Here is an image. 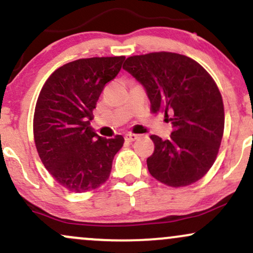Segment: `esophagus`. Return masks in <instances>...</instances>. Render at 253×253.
<instances>
[{"mask_svg":"<svg viewBox=\"0 0 253 253\" xmlns=\"http://www.w3.org/2000/svg\"><path fill=\"white\" fill-rule=\"evenodd\" d=\"M138 134H133V133H128V134L125 135V140L128 141V143H132V141H134L138 139Z\"/></svg>","mask_w":253,"mask_h":253,"instance_id":"esophagus-1","label":"esophagus"}]
</instances>
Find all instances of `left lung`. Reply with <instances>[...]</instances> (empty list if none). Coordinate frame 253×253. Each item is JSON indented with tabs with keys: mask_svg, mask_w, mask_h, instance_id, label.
I'll return each mask as SVG.
<instances>
[{
	"mask_svg": "<svg viewBox=\"0 0 253 253\" xmlns=\"http://www.w3.org/2000/svg\"><path fill=\"white\" fill-rule=\"evenodd\" d=\"M123 68L144 86L152 113L163 110L172 125L168 140L151 135V175L175 188L199 181L215 162L225 126L213 78L194 59L172 52L129 57Z\"/></svg>",
	"mask_w": 253,
	"mask_h": 253,
	"instance_id": "8db88e82",
	"label": "left lung"
}]
</instances>
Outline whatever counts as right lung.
<instances>
[{"mask_svg": "<svg viewBox=\"0 0 253 253\" xmlns=\"http://www.w3.org/2000/svg\"><path fill=\"white\" fill-rule=\"evenodd\" d=\"M125 57L78 59L57 69L43 84L34 112L37 151L53 178L74 193L96 189L108 179L124 136L106 139L90 121L101 92Z\"/></svg>", "mask_w": 253, "mask_h": 253, "instance_id": "obj_1", "label": "right lung"}]
</instances>
